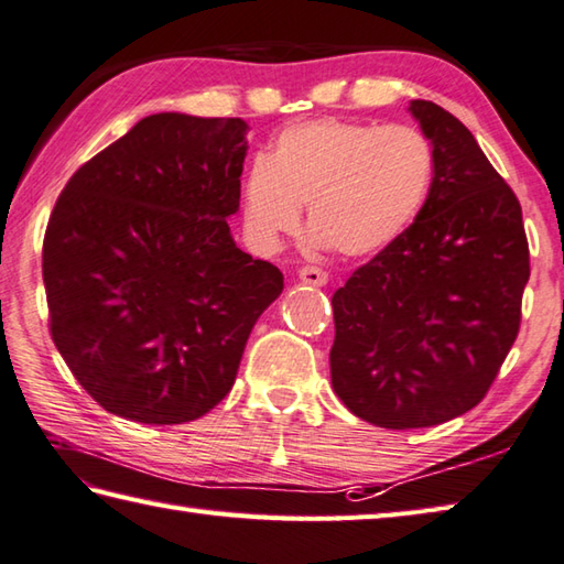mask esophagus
I'll list each match as a JSON object with an SVG mask.
<instances>
[{
	"mask_svg": "<svg viewBox=\"0 0 564 564\" xmlns=\"http://www.w3.org/2000/svg\"><path fill=\"white\" fill-rule=\"evenodd\" d=\"M297 275H301L303 283H311V285H325L329 281L327 271L317 269V267H303L301 271H297Z\"/></svg>",
	"mask_w": 564,
	"mask_h": 564,
	"instance_id": "esophagus-1",
	"label": "esophagus"
}]
</instances>
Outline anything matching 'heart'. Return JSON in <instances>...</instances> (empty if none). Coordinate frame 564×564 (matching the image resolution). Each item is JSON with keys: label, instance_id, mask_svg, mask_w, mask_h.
<instances>
[{"label": "heart", "instance_id": "heart-1", "mask_svg": "<svg viewBox=\"0 0 564 564\" xmlns=\"http://www.w3.org/2000/svg\"><path fill=\"white\" fill-rule=\"evenodd\" d=\"M435 153L405 124L315 119L283 129L267 159L249 169L241 213L263 251L307 227L341 257H371L413 225L427 200Z\"/></svg>", "mask_w": 564, "mask_h": 564}]
</instances>
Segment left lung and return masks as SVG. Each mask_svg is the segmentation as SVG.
<instances>
[{"label":"left lung","instance_id":"8db88e82","mask_svg":"<svg viewBox=\"0 0 564 564\" xmlns=\"http://www.w3.org/2000/svg\"><path fill=\"white\" fill-rule=\"evenodd\" d=\"M427 200L403 235L333 295V389L361 421L430 427L471 411L521 327L531 253L521 203L462 121L427 99Z\"/></svg>","mask_w":564,"mask_h":564}]
</instances>
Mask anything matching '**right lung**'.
I'll return each mask as SVG.
<instances>
[{
	"label": "right lung",
	"instance_id": "add662e5",
	"mask_svg": "<svg viewBox=\"0 0 564 564\" xmlns=\"http://www.w3.org/2000/svg\"><path fill=\"white\" fill-rule=\"evenodd\" d=\"M247 121L161 112L73 173L43 237L53 345L127 421L178 425L225 399L283 273L229 235Z\"/></svg>",
	"mask_w": 564,
	"mask_h": 564
}]
</instances>
